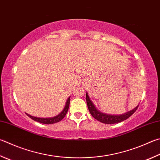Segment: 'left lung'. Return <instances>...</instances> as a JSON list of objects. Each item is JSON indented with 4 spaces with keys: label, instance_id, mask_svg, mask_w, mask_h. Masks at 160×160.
I'll list each match as a JSON object with an SVG mask.
<instances>
[{
    "label": "left lung",
    "instance_id": "8db88e82",
    "mask_svg": "<svg viewBox=\"0 0 160 160\" xmlns=\"http://www.w3.org/2000/svg\"><path fill=\"white\" fill-rule=\"evenodd\" d=\"M86 101L87 104H88L89 112L91 113V115L93 117H94L96 120L101 122L108 124L118 123L127 120V118H129L131 115L134 113V112L137 110L138 107V105L136 108L132 109V110H130V111L127 112L122 115H108L99 111V110L96 108L94 104L93 103L92 100L90 99L88 92L86 93Z\"/></svg>",
    "mask_w": 160,
    "mask_h": 160
}]
</instances>
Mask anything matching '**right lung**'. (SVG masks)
Here are the masks:
<instances>
[{"label":"right lung","mask_w":160,"mask_h":160,"mask_svg":"<svg viewBox=\"0 0 160 160\" xmlns=\"http://www.w3.org/2000/svg\"><path fill=\"white\" fill-rule=\"evenodd\" d=\"M70 98H71V97H69L67 101H66L65 106H64V108H63L62 111L61 112L59 115L54 116V117L48 118H41L34 117V116H32L29 114H27V113H26V114H27L31 119H32V120H33L34 121L38 122H40V123L50 124L59 122V121L62 120V119L65 117L66 113H67V112H68V110L69 108V104H70Z\"/></svg>","instance_id":"obj_1"}]
</instances>
